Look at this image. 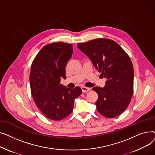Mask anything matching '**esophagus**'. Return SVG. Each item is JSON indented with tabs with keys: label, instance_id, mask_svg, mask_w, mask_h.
<instances>
[{
	"label": "esophagus",
	"instance_id": "obj_1",
	"mask_svg": "<svg viewBox=\"0 0 155 155\" xmlns=\"http://www.w3.org/2000/svg\"><path fill=\"white\" fill-rule=\"evenodd\" d=\"M81 88H82V91L83 92H87L89 91H91V88H88V87H84V86H82V87H81Z\"/></svg>",
	"mask_w": 155,
	"mask_h": 155
}]
</instances>
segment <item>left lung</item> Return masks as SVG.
Masks as SVG:
<instances>
[{"label":"left lung","mask_w":155,"mask_h":155,"mask_svg":"<svg viewBox=\"0 0 155 155\" xmlns=\"http://www.w3.org/2000/svg\"><path fill=\"white\" fill-rule=\"evenodd\" d=\"M79 50L91 60L95 68L107 78L105 85L95 87L98 94L97 110L107 118L121 114L131 102L134 85V70L128 54L114 41L98 38L78 43Z\"/></svg>","instance_id":"left-lung-1"}]
</instances>
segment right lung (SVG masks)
<instances>
[{"instance_id":"1","label":"right lung","mask_w":155,"mask_h":155,"mask_svg":"<svg viewBox=\"0 0 155 155\" xmlns=\"http://www.w3.org/2000/svg\"><path fill=\"white\" fill-rule=\"evenodd\" d=\"M73 53L71 44L62 42L45 45L31 64V91L38 109L48 119L60 120L72 112L74 101L82 91L60 84L66 78L65 67Z\"/></svg>"}]
</instances>
